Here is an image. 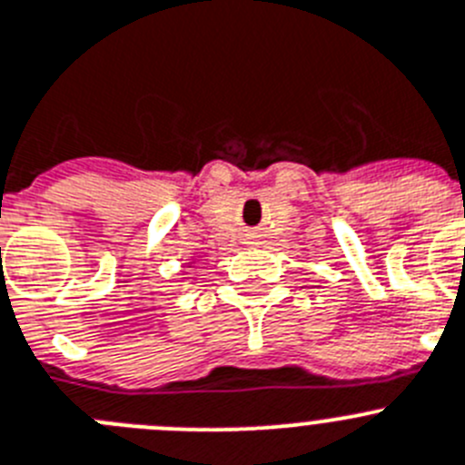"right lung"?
I'll return each instance as SVG.
<instances>
[{"instance_id": "obj_1", "label": "right lung", "mask_w": 465, "mask_h": 465, "mask_svg": "<svg viewBox=\"0 0 465 465\" xmlns=\"http://www.w3.org/2000/svg\"><path fill=\"white\" fill-rule=\"evenodd\" d=\"M193 262H195V261H193ZM189 265H191V262H189Z\"/></svg>"}]
</instances>
